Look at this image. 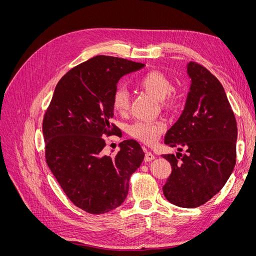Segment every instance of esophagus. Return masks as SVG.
<instances>
[{
	"instance_id": "esophagus-1",
	"label": "esophagus",
	"mask_w": 256,
	"mask_h": 256,
	"mask_svg": "<svg viewBox=\"0 0 256 256\" xmlns=\"http://www.w3.org/2000/svg\"><path fill=\"white\" fill-rule=\"evenodd\" d=\"M144 150H145V158H144L145 161H152L154 159V154L152 152H148L146 148H144Z\"/></svg>"
}]
</instances>
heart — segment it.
Instances as JSON below:
<instances>
[{"mask_svg": "<svg viewBox=\"0 0 256 256\" xmlns=\"http://www.w3.org/2000/svg\"><path fill=\"white\" fill-rule=\"evenodd\" d=\"M138 88L159 99V104L166 110H173L178 104V96L172 92L173 85L168 76L158 72H150L136 81ZM112 106L116 113L126 115L130 108V100L124 88H116L112 95ZM166 128L162 120H138L128 127V134L145 144L156 143Z\"/></svg>", "mask_w": 256, "mask_h": 256, "instance_id": "1", "label": "heart"}]
</instances>
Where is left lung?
I'll return each mask as SVG.
<instances>
[{
    "label": "left lung",
    "instance_id": "left-lung-1",
    "mask_svg": "<svg viewBox=\"0 0 256 256\" xmlns=\"http://www.w3.org/2000/svg\"><path fill=\"white\" fill-rule=\"evenodd\" d=\"M190 92L180 118L164 143L177 154H162L172 166L162 187L170 203L196 208L205 204L228 182L236 164L237 122L220 81L200 64L190 62Z\"/></svg>",
    "mask_w": 256,
    "mask_h": 256
}]
</instances>
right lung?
Masks as SVG:
<instances>
[{
  "label": "right lung",
  "instance_id": "obj_1",
  "mask_svg": "<svg viewBox=\"0 0 256 256\" xmlns=\"http://www.w3.org/2000/svg\"><path fill=\"white\" fill-rule=\"evenodd\" d=\"M143 66L114 56L92 58L62 76L44 115L46 162L70 202L88 214H106L122 205L130 176L144 159L136 140L122 141L113 157L102 152V136L118 131L110 122L116 84Z\"/></svg>",
  "mask_w": 256,
  "mask_h": 256
}]
</instances>
